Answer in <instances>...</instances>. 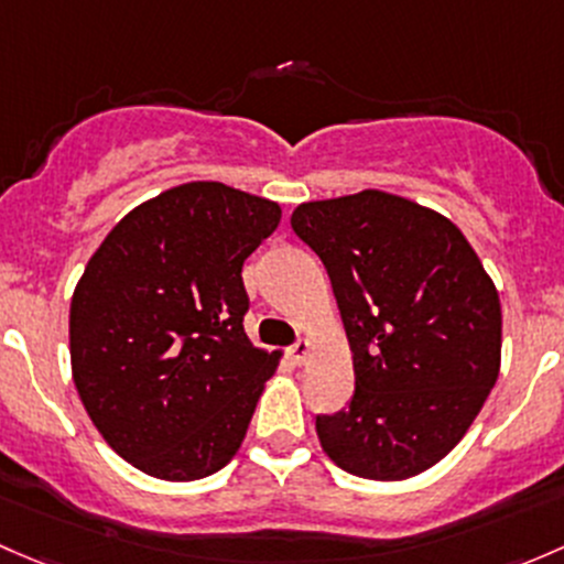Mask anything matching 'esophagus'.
<instances>
[{
	"label": "esophagus",
	"instance_id": "34e87169",
	"mask_svg": "<svg viewBox=\"0 0 564 564\" xmlns=\"http://www.w3.org/2000/svg\"><path fill=\"white\" fill-rule=\"evenodd\" d=\"M288 352L295 364H304L306 356H310V339H299Z\"/></svg>",
	"mask_w": 564,
	"mask_h": 564
}]
</instances>
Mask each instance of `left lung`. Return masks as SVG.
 <instances>
[{"mask_svg":"<svg viewBox=\"0 0 564 564\" xmlns=\"http://www.w3.org/2000/svg\"><path fill=\"white\" fill-rule=\"evenodd\" d=\"M290 225L328 271L356 369L347 408L317 415L323 451L358 478L423 473L497 382L495 282L451 219L380 189L301 203Z\"/></svg>","mask_w":564,"mask_h":564,"instance_id":"obj_1","label":"left lung"}]
</instances>
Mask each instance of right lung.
Instances as JSON below:
<instances>
[{
    "mask_svg": "<svg viewBox=\"0 0 564 564\" xmlns=\"http://www.w3.org/2000/svg\"><path fill=\"white\" fill-rule=\"evenodd\" d=\"M282 208L193 182L132 208L69 304L73 380L106 443L141 473L197 480L239 451L280 352L243 334V260Z\"/></svg>",
    "mask_w": 564,
    "mask_h": 564,
    "instance_id": "add662e5",
    "label": "right lung"
}]
</instances>
